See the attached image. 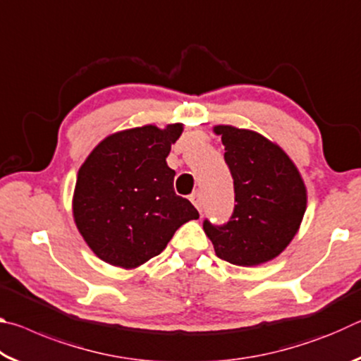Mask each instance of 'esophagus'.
<instances>
[{
  "label": "esophagus",
  "instance_id": "esophagus-1",
  "mask_svg": "<svg viewBox=\"0 0 361 361\" xmlns=\"http://www.w3.org/2000/svg\"><path fill=\"white\" fill-rule=\"evenodd\" d=\"M191 202L194 204L195 209H197L200 213H202L204 204H202V195H200V192H194V194L191 195Z\"/></svg>",
  "mask_w": 361,
  "mask_h": 361
}]
</instances>
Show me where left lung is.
<instances>
[{
    "instance_id": "8db88e82",
    "label": "left lung",
    "mask_w": 361,
    "mask_h": 361,
    "mask_svg": "<svg viewBox=\"0 0 361 361\" xmlns=\"http://www.w3.org/2000/svg\"><path fill=\"white\" fill-rule=\"evenodd\" d=\"M224 161L234 180V210L228 223L204 219L218 258L256 266L279 256L298 232L305 212V188L290 157L259 133L218 126Z\"/></svg>"
}]
</instances>
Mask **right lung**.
<instances>
[{"label": "right lung", "mask_w": 361, "mask_h": 361, "mask_svg": "<svg viewBox=\"0 0 361 361\" xmlns=\"http://www.w3.org/2000/svg\"><path fill=\"white\" fill-rule=\"evenodd\" d=\"M181 124L118 132L97 146L79 169L73 215L100 259L137 267L167 247L175 231L199 212L173 191L166 162Z\"/></svg>", "instance_id": "1"}]
</instances>
